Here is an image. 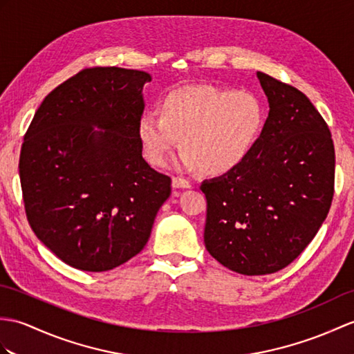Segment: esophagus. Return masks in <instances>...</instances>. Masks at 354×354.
Returning <instances> with one entry per match:
<instances>
[{
    "label": "esophagus",
    "mask_w": 354,
    "mask_h": 354,
    "mask_svg": "<svg viewBox=\"0 0 354 354\" xmlns=\"http://www.w3.org/2000/svg\"><path fill=\"white\" fill-rule=\"evenodd\" d=\"M171 185H174V188H190L192 187L190 180H187L180 176L171 178Z\"/></svg>",
    "instance_id": "obj_1"
}]
</instances>
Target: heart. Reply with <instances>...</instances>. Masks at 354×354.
I'll use <instances>...</instances> for the list:
<instances>
[{
    "label": "heart",
    "mask_w": 354,
    "mask_h": 354,
    "mask_svg": "<svg viewBox=\"0 0 354 354\" xmlns=\"http://www.w3.org/2000/svg\"><path fill=\"white\" fill-rule=\"evenodd\" d=\"M158 116L138 120L146 160L166 166L179 145L180 166L218 176L240 166L264 127L266 111L257 96L214 86H187L162 97Z\"/></svg>",
    "instance_id": "b5f03b06"
}]
</instances>
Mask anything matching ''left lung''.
Here are the masks:
<instances>
[{"instance_id":"1","label":"left lung","mask_w":354,"mask_h":354,"mask_svg":"<svg viewBox=\"0 0 354 354\" xmlns=\"http://www.w3.org/2000/svg\"><path fill=\"white\" fill-rule=\"evenodd\" d=\"M270 113L240 166L205 180V248L244 276L276 273L314 240L335 193V146L305 93L257 72Z\"/></svg>"}]
</instances>
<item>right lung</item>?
Instances as JSON below:
<instances>
[{
	"mask_svg": "<svg viewBox=\"0 0 354 354\" xmlns=\"http://www.w3.org/2000/svg\"><path fill=\"white\" fill-rule=\"evenodd\" d=\"M147 81L143 71L86 68L45 97L24 136L27 220L73 268L97 273L136 257L170 196L171 179L145 161L138 138Z\"/></svg>",
	"mask_w": 354,
	"mask_h": 354,
	"instance_id": "1",
	"label": "right lung"
}]
</instances>
